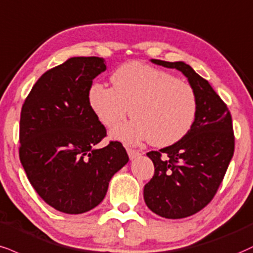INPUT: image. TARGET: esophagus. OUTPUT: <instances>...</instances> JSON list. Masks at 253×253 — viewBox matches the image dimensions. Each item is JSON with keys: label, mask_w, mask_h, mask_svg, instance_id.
Masks as SVG:
<instances>
[{"label": "esophagus", "mask_w": 253, "mask_h": 253, "mask_svg": "<svg viewBox=\"0 0 253 253\" xmlns=\"http://www.w3.org/2000/svg\"><path fill=\"white\" fill-rule=\"evenodd\" d=\"M127 153H128V157H129V159L130 160H133V159H135L136 157H139L140 156V152L139 151H136V150H133V148H127Z\"/></svg>", "instance_id": "34e87169"}]
</instances>
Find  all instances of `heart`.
<instances>
[{"mask_svg":"<svg viewBox=\"0 0 253 253\" xmlns=\"http://www.w3.org/2000/svg\"><path fill=\"white\" fill-rule=\"evenodd\" d=\"M112 87L94 82L87 93L90 111L108 129L128 115L132 121L112 133L126 144L151 139L158 147L184 138L197 114V95L187 82L145 63L127 62L111 75Z\"/></svg>","mask_w":253,"mask_h":253,"instance_id":"b5f03b06","label":"heart"}]
</instances>
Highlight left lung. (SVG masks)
<instances>
[{"label": "left lung", "instance_id": "obj_1", "mask_svg": "<svg viewBox=\"0 0 253 253\" xmlns=\"http://www.w3.org/2000/svg\"><path fill=\"white\" fill-rule=\"evenodd\" d=\"M187 78L197 95L194 123L184 138L160 151L148 152L154 175L144 188L152 212L167 219L190 217L213 199L234 151L232 118L208 80L182 61L154 60Z\"/></svg>", "mask_w": 253, "mask_h": 253}]
</instances>
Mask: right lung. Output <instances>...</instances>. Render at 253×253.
Listing matches in <instances>:
<instances>
[{"mask_svg": "<svg viewBox=\"0 0 253 253\" xmlns=\"http://www.w3.org/2000/svg\"><path fill=\"white\" fill-rule=\"evenodd\" d=\"M105 71L102 57H71L36 81L21 111V164L39 196L63 213L99 205L112 176L129 160L121 142L94 148L106 128L87 93Z\"/></svg>", "mask_w": 253, "mask_h": 253, "instance_id": "add662e5", "label": "right lung"}]
</instances>
